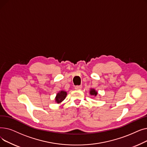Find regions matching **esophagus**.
<instances>
[{
	"instance_id": "obj_1",
	"label": "esophagus",
	"mask_w": 147,
	"mask_h": 147,
	"mask_svg": "<svg viewBox=\"0 0 147 147\" xmlns=\"http://www.w3.org/2000/svg\"><path fill=\"white\" fill-rule=\"evenodd\" d=\"M82 86L81 85H79V86H75V89L76 90H81V89H82Z\"/></svg>"
}]
</instances>
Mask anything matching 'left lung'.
<instances>
[{"instance_id":"8db88e82","label":"left lung","mask_w":147,"mask_h":147,"mask_svg":"<svg viewBox=\"0 0 147 147\" xmlns=\"http://www.w3.org/2000/svg\"><path fill=\"white\" fill-rule=\"evenodd\" d=\"M90 95H95V96H96L98 93L95 91V89H92L90 90Z\"/></svg>"}]
</instances>
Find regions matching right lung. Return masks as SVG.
Wrapping results in <instances>:
<instances>
[{
	"instance_id": "right-lung-1",
	"label": "right lung",
	"mask_w": 147,
	"mask_h": 147,
	"mask_svg": "<svg viewBox=\"0 0 147 147\" xmlns=\"http://www.w3.org/2000/svg\"><path fill=\"white\" fill-rule=\"evenodd\" d=\"M67 95V92L65 91H61L59 93L57 94V96L55 98V101L57 103L61 102L63 101H64V99L65 98Z\"/></svg>"
}]
</instances>
